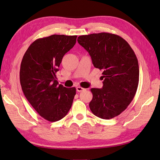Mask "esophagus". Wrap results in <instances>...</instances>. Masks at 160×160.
<instances>
[{"instance_id": "1", "label": "esophagus", "mask_w": 160, "mask_h": 160, "mask_svg": "<svg viewBox=\"0 0 160 160\" xmlns=\"http://www.w3.org/2000/svg\"><path fill=\"white\" fill-rule=\"evenodd\" d=\"M76 89L78 92H81V91H83L85 90V89L83 88H81V87H77Z\"/></svg>"}]
</instances>
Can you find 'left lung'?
Listing matches in <instances>:
<instances>
[{
	"label": "left lung",
	"instance_id": "obj_1",
	"mask_svg": "<svg viewBox=\"0 0 160 160\" xmlns=\"http://www.w3.org/2000/svg\"><path fill=\"white\" fill-rule=\"evenodd\" d=\"M77 41L89 52L95 68L103 71L102 88L91 89V112L103 119L113 118L127 108L136 93L139 75L136 55L127 41L114 34L82 35Z\"/></svg>",
	"mask_w": 160,
	"mask_h": 160
}]
</instances>
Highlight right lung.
<instances>
[{
	"instance_id": "obj_1",
	"label": "right lung",
	"mask_w": 160,
	"mask_h": 160,
	"mask_svg": "<svg viewBox=\"0 0 160 160\" xmlns=\"http://www.w3.org/2000/svg\"><path fill=\"white\" fill-rule=\"evenodd\" d=\"M77 37L53 35L39 38L29 46L22 59L20 82L23 93L37 112L51 122L67 114L76 94L75 88L59 85L55 74Z\"/></svg>"
}]
</instances>
